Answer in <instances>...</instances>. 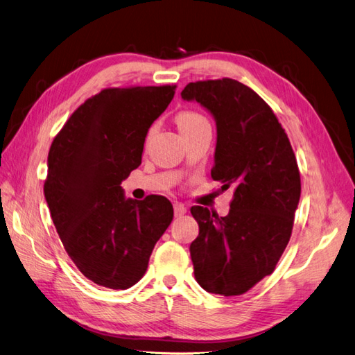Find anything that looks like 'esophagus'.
<instances>
[{
  "label": "esophagus",
  "mask_w": 355,
  "mask_h": 355,
  "mask_svg": "<svg viewBox=\"0 0 355 355\" xmlns=\"http://www.w3.org/2000/svg\"><path fill=\"white\" fill-rule=\"evenodd\" d=\"M173 207H175V216L176 218H180V216H184L187 214V207L182 203H175Z\"/></svg>",
  "instance_id": "1"
}]
</instances>
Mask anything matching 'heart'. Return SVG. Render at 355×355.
Wrapping results in <instances>:
<instances>
[{
	"mask_svg": "<svg viewBox=\"0 0 355 355\" xmlns=\"http://www.w3.org/2000/svg\"><path fill=\"white\" fill-rule=\"evenodd\" d=\"M176 122H178V127H179L180 132L194 130V128H197L200 125H203V123H207V121H206V118L203 116V114H200L197 112H191V110L180 112L178 114Z\"/></svg>",
	"mask_w": 355,
	"mask_h": 355,
	"instance_id": "1",
	"label": "heart"
}]
</instances>
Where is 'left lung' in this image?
Returning a JSON list of instances; mask_svg holds the SVG:
<instances>
[{
	"label": "left lung",
	"instance_id": "obj_1",
	"mask_svg": "<svg viewBox=\"0 0 355 355\" xmlns=\"http://www.w3.org/2000/svg\"><path fill=\"white\" fill-rule=\"evenodd\" d=\"M180 95L214 116L212 178L234 188L227 216L191 207L200 227L189 246L194 276L207 293L243 294L275 270L290 242L302 189L295 155L273 110L246 85L196 82Z\"/></svg>",
	"mask_w": 355,
	"mask_h": 355
}]
</instances>
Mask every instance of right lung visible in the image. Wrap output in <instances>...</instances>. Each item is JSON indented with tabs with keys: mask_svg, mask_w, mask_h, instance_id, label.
<instances>
[{
	"mask_svg": "<svg viewBox=\"0 0 355 355\" xmlns=\"http://www.w3.org/2000/svg\"><path fill=\"white\" fill-rule=\"evenodd\" d=\"M176 86L103 89L52 141L44 198L67 254L92 282L127 290L148 269L173 219L162 196L127 198L121 187L141 162L148 131Z\"/></svg>",
	"mask_w": 355,
	"mask_h": 355,
	"instance_id": "add662e5",
	"label": "right lung"
}]
</instances>
